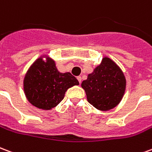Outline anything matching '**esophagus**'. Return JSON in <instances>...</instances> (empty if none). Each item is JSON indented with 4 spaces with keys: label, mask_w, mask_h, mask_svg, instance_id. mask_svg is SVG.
Instances as JSON below:
<instances>
[{
    "label": "esophagus",
    "mask_w": 152,
    "mask_h": 152,
    "mask_svg": "<svg viewBox=\"0 0 152 152\" xmlns=\"http://www.w3.org/2000/svg\"><path fill=\"white\" fill-rule=\"evenodd\" d=\"M77 78V80H78V82H79V83H82V77H81L80 76H78Z\"/></svg>",
    "instance_id": "obj_1"
}]
</instances>
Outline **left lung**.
Instances as JSON below:
<instances>
[{
  "label": "left lung",
  "instance_id": "1",
  "mask_svg": "<svg viewBox=\"0 0 152 152\" xmlns=\"http://www.w3.org/2000/svg\"><path fill=\"white\" fill-rule=\"evenodd\" d=\"M126 77L121 69L108 57L102 60L87 80L82 83L90 104L101 111L116 107L125 93Z\"/></svg>",
  "mask_w": 152,
  "mask_h": 152
}]
</instances>
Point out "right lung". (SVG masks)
Returning a JSON list of instances; mask_svg holds the SVG:
<instances>
[{
  "label": "right lung",
  "instance_id": "obj_1",
  "mask_svg": "<svg viewBox=\"0 0 152 152\" xmlns=\"http://www.w3.org/2000/svg\"><path fill=\"white\" fill-rule=\"evenodd\" d=\"M70 73H60L55 62L48 57L46 61L39 58L26 73L23 87L28 101L36 108L49 110L64 99L66 91L78 85Z\"/></svg>",
  "mask_w": 152,
  "mask_h": 152
}]
</instances>
